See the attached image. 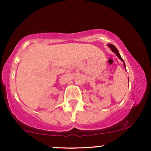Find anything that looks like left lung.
Masks as SVG:
<instances>
[{
    "mask_svg": "<svg viewBox=\"0 0 151 151\" xmlns=\"http://www.w3.org/2000/svg\"><path fill=\"white\" fill-rule=\"evenodd\" d=\"M108 46L109 47H110V49L112 51H113V52L116 53V56L118 57V58H119L120 59V60H121V61H122L123 62H124V67H125V69H126V65H125V63H124V60H123V59L121 58V57L120 54H119V50H118L116 49V47L114 46V45H112V44L108 45Z\"/></svg>",
    "mask_w": 151,
    "mask_h": 151,
    "instance_id": "8db88e82",
    "label": "left lung"
}]
</instances>
